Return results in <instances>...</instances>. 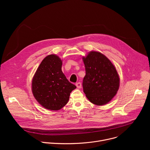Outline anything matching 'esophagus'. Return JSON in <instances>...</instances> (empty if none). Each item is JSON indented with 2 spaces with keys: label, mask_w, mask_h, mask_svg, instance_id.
<instances>
[{
  "label": "esophagus",
  "mask_w": 150,
  "mask_h": 150,
  "mask_svg": "<svg viewBox=\"0 0 150 150\" xmlns=\"http://www.w3.org/2000/svg\"><path fill=\"white\" fill-rule=\"evenodd\" d=\"M76 87L78 88H81V82H77L76 83Z\"/></svg>",
  "instance_id": "esophagus-1"
}]
</instances>
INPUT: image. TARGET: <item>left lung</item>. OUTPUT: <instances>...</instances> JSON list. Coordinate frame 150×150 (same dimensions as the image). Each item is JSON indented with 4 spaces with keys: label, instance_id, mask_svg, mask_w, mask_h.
<instances>
[{
    "label": "left lung",
    "instance_id": "1",
    "mask_svg": "<svg viewBox=\"0 0 150 150\" xmlns=\"http://www.w3.org/2000/svg\"><path fill=\"white\" fill-rule=\"evenodd\" d=\"M83 61L86 74L82 87L86 97L96 105L109 103L119 87V77L115 67L108 57L97 52H90L83 57Z\"/></svg>",
    "mask_w": 150,
    "mask_h": 150
}]
</instances>
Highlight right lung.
<instances>
[{
	"mask_svg": "<svg viewBox=\"0 0 150 150\" xmlns=\"http://www.w3.org/2000/svg\"><path fill=\"white\" fill-rule=\"evenodd\" d=\"M62 62L55 54L42 60L32 82V91L43 108L58 110L65 106L72 91L76 88L62 71Z\"/></svg>",
	"mask_w": 150,
	"mask_h": 150,
	"instance_id": "obj_1",
	"label": "right lung"
}]
</instances>
